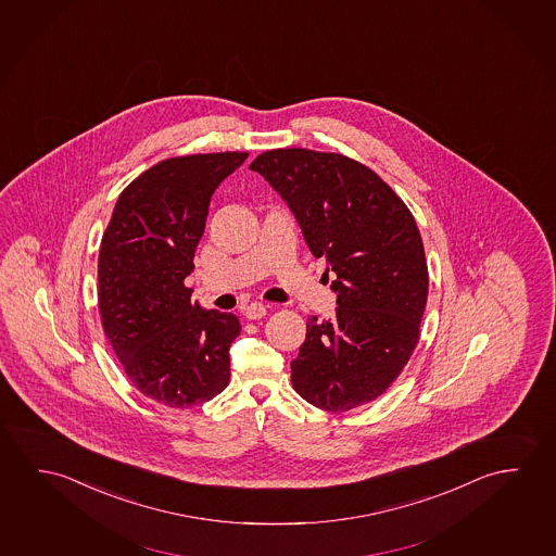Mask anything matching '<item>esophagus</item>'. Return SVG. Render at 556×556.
Returning <instances> with one entry per match:
<instances>
[{"mask_svg":"<svg viewBox=\"0 0 556 556\" xmlns=\"http://www.w3.org/2000/svg\"><path fill=\"white\" fill-rule=\"evenodd\" d=\"M243 315L249 320L263 319L264 315H266V305L264 303H251V305H247L245 309H243Z\"/></svg>","mask_w":556,"mask_h":556,"instance_id":"obj_1","label":"esophagus"}]
</instances>
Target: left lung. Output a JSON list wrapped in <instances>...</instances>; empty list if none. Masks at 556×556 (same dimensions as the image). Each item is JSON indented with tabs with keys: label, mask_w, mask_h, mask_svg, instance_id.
I'll list each match as a JSON object with an SVG mask.
<instances>
[{
	"label": "left lung",
	"mask_w": 556,
	"mask_h": 556,
	"mask_svg": "<svg viewBox=\"0 0 556 556\" xmlns=\"http://www.w3.org/2000/svg\"><path fill=\"white\" fill-rule=\"evenodd\" d=\"M286 200L315 258L337 274V317L307 320L295 393L346 413L383 395L420 339L428 264L415 216L377 173L342 153L282 148L251 163Z\"/></svg>",
	"instance_id": "obj_1"
}]
</instances>
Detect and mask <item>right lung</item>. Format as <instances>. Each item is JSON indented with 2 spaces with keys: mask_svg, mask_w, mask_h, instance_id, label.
<instances>
[{
  "mask_svg": "<svg viewBox=\"0 0 556 556\" xmlns=\"http://www.w3.org/2000/svg\"><path fill=\"white\" fill-rule=\"evenodd\" d=\"M247 151L169 157L121 192L99 249V313L104 337L141 395L170 408L202 405L229 383L233 313L190 302L214 190Z\"/></svg>",
  "mask_w": 556,
  "mask_h": 556,
  "instance_id": "right-lung-1",
  "label": "right lung"
}]
</instances>
